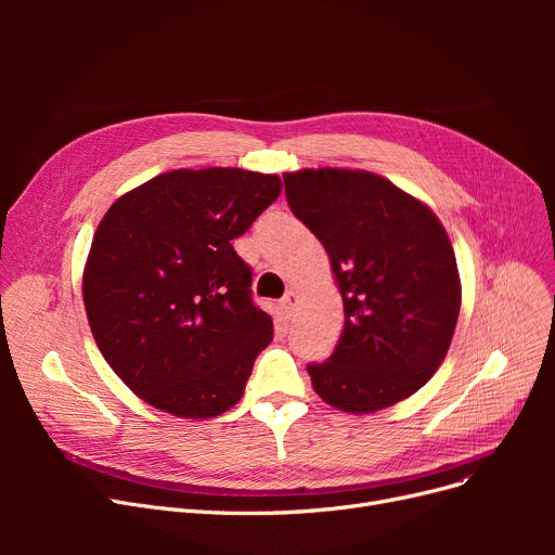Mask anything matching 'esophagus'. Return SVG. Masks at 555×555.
Masks as SVG:
<instances>
[{"instance_id":"obj_1","label":"esophagus","mask_w":555,"mask_h":555,"mask_svg":"<svg viewBox=\"0 0 555 555\" xmlns=\"http://www.w3.org/2000/svg\"><path fill=\"white\" fill-rule=\"evenodd\" d=\"M297 304H299V295H297V293H293V289H289V293L281 299V310H283V314H285L287 319H293V317H295Z\"/></svg>"}]
</instances>
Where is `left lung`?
Here are the masks:
<instances>
[{
    "mask_svg": "<svg viewBox=\"0 0 555 555\" xmlns=\"http://www.w3.org/2000/svg\"><path fill=\"white\" fill-rule=\"evenodd\" d=\"M293 214L324 245L344 331L312 389L335 410L371 414L416 393L446 360L461 281L452 243L425 204L369 170L285 172Z\"/></svg>",
    "mask_w": 555,
    "mask_h": 555,
    "instance_id": "left-lung-1",
    "label": "left lung"
}]
</instances>
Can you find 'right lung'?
Wrapping results in <instances>:
<instances>
[{
  "mask_svg": "<svg viewBox=\"0 0 555 555\" xmlns=\"http://www.w3.org/2000/svg\"><path fill=\"white\" fill-rule=\"evenodd\" d=\"M281 193L279 175L170 170L116 199L82 274L99 351L149 404L214 418L243 398L272 317L251 299L233 249Z\"/></svg>",
  "mask_w": 555,
  "mask_h": 555,
  "instance_id": "1",
  "label": "right lung"
}]
</instances>
